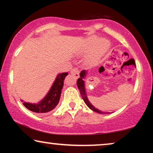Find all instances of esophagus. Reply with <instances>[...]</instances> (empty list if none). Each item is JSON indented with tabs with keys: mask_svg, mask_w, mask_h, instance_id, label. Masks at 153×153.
Wrapping results in <instances>:
<instances>
[{
	"mask_svg": "<svg viewBox=\"0 0 153 153\" xmlns=\"http://www.w3.org/2000/svg\"><path fill=\"white\" fill-rule=\"evenodd\" d=\"M71 74L72 75H74L75 77L76 78H79V71L77 68H74L71 70Z\"/></svg>",
	"mask_w": 153,
	"mask_h": 153,
	"instance_id": "obj_1",
	"label": "esophagus"
}]
</instances>
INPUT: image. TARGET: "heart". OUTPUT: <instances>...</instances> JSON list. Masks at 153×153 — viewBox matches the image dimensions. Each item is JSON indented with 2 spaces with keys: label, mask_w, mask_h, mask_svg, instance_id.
<instances>
[{
  "label": "heart",
  "mask_w": 153,
  "mask_h": 153,
  "mask_svg": "<svg viewBox=\"0 0 153 153\" xmlns=\"http://www.w3.org/2000/svg\"><path fill=\"white\" fill-rule=\"evenodd\" d=\"M110 44L105 39H100L97 36H92L85 41L81 49V53H88L87 56L88 63L95 65L100 62L103 56L109 49Z\"/></svg>",
  "instance_id": "heart-1"
}]
</instances>
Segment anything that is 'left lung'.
Instances as JSON below:
<instances>
[{"label":"left lung","mask_w":153,"mask_h":153,"mask_svg":"<svg viewBox=\"0 0 153 153\" xmlns=\"http://www.w3.org/2000/svg\"><path fill=\"white\" fill-rule=\"evenodd\" d=\"M87 71L85 70H82L80 72V78H79L77 79V87L80 91L81 95L82 97L83 101L85 103V104L88 106V107L91 108V110H93V111L99 113V114H110L109 112H104V111H100L97 108H96L95 106L93 105H92V104L90 102V101L88 99L87 95H86V92H85V81H84V79L85 78L87 75Z\"/></svg>","instance_id":"obj_1"}]
</instances>
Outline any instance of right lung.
Returning a JSON list of instances; mask_svg holds the SVG:
<instances>
[{
	"label": "right lung",
	"mask_w": 153,
	"mask_h": 153,
	"mask_svg": "<svg viewBox=\"0 0 153 153\" xmlns=\"http://www.w3.org/2000/svg\"><path fill=\"white\" fill-rule=\"evenodd\" d=\"M68 74V72L59 73L45 97L37 103H30L24 102L22 100H21V101L28 110L33 112L45 114L51 111L55 108L59 102L64 84V79Z\"/></svg>",
	"instance_id": "add662e5"
}]
</instances>
